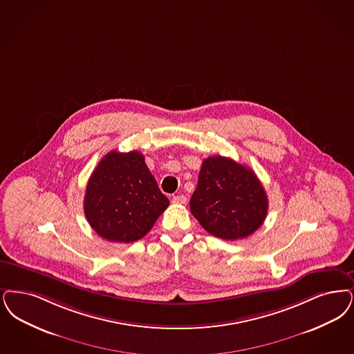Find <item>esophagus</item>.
<instances>
[{
	"mask_svg": "<svg viewBox=\"0 0 354 354\" xmlns=\"http://www.w3.org/2000/svg\"><path fill=\"white\" fill-rule=\"evenodd\" d=\"M172 203L174 204H185L187 203V198L184 195H176L172 198Z\"/></svg>",
	"mask_w": 354,
	"mask_h": 354,
	"instance_id": "1",
	"label": "esophagus"
}]
</instances>
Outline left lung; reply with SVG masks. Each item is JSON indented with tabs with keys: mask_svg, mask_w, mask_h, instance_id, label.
I'll return each instance as SVG.
<instances>
[{
	"mask_svg": "<svg viewBox=\"0 0 354 354\" xmlns=\"http://www.w3.org/2000/svg\"><path fill=\"white\" fill-rule=\"evenodd\" d=\"M189 208L208 233L234 241L253 234L263 224L269 201L254 171L216 156L204 159Z\"/></svg>",
	"mask_w": 354,
	"mask_h": 354,
	"instance_id": "left-lung-1",
	"label": "left lung"
}]
</instances>
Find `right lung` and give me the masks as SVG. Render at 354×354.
I'll return each mask as SVG.
<instances>
[{
  "mask_svg": "<svg viewBox=\"0 0 354 354\" xmlns=\"http://www.w3.org/2000/svg\"><path fill=\"white\" fill-rule=\"evenodd\" d=\"M170 201L140 151H111L100 160L85 189L89 225L105 240L134 242L146 236Z\"/></svg>",
  "mask_w": 354,
  "mask_h": 354,
  "instance_id": "add662e5",
  "label": "right lung"
}]
</instances>
